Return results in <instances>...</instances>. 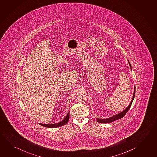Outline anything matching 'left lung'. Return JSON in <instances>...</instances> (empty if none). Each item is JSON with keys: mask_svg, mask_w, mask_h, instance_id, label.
<instances>
[{"mask_svg": "<svg viewBox=\"0 0 157 157\" xmlns=\"http://www.w3.org/2000/svg\"><path fill=\"white\" fill-rule=\"evenodd\" d=\"M128 63L129 64V65H130V67H131V68H132L131 65V63H130L129 61ZM135 93H136V86L134 87V93H133V96L132 97L131 102L130 103V104L127 107V108L125 109L122 112H121V113H118V114L115 115V116H113V117L109 118H106V119H98V118L97 120V122H98L103 123H111L113 122H114V121H116V120H119V119H121L122 118H123V117H124V116H125V114L127 113V112L128 111L129 109L131 108L132 103V102H133V99H134V96H135Z\"/></svg>", "mask_w": 157, "mask_h": 157, "instance_id": "1", "label": "left lung"}]
</instances>
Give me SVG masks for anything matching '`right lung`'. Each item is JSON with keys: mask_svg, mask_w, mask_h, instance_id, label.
<instances>
[{"mask_svg": "<svg viewBox=\"0 0 157 157\" xmlns=\"http://www.w3.org/2000/svg\"><path fill=\"white\" fill-rule=\"evenodd\" d=\"M69 117H70V113L68 112V113L67 114V116H66L65 118L60 122L57 123L55 124H41V123H39V124L42 126L47 127V128H56V127H61V126H63V125L66 124L68 121Z\"/></svg>", "mask_w": 157, "mask_h": 157, "instance_id": "obj_1", "label": "right lung"}]
</instances>
